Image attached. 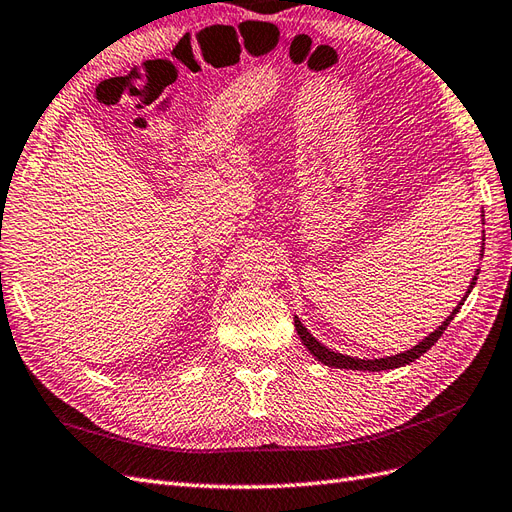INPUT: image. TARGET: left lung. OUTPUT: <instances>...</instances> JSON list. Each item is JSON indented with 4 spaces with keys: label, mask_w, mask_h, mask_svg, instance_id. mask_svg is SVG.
<instances>
[{
    "label": "left lung",
    "mask_w": 512,
    "mask_h": 512,
    "mask_svg": "<svg viewBox=\"0 0 512 512\" xmlns=\"http://www.w3.org/2000/svg\"><path fill=\"white\" fill-rule=\"evenodd\" d=\"M482 222H485V211H482ZM482 254H485V230H482V250H480V258H482ZM478 273H480V269H476L472 282H469V286H467V293H465V295H463V299L459 301V306L450 312L448 319H446L444 323H441L435 331H431V334H428L426 338H422V340L416 344V347H411L409 351H403V353L388 355V357H379V359H359V357L342 355V353H338V351H331V349H327L325 344H321L319 340H316V338L310 334V331L306 329V325L301 323L299 316H295V329H297V334H299V338H301V342H303V347H306V349H308L316 359H319L321 364L331 366V368L377 372V370H390V368L407 366V364H411V362H416V359H418L420 355H424V353H426L428 349H431L433 344L441 338V334H444L446 327L450 325V321H452L454 316H457V312L461 310V306H463V301L467 299V295L472 293V288L476 286Z\"/></svg>",
    "instance_id": "left-lung-1"
}]
</instances>
